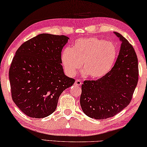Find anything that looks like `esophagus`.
<instances>
[{"mask_svg":"<svg viewBox=\"0 0 147 147\" xmlns=\"http://www.w3.org/2000/svg\"><path fill=\"white\" fill-rule=\"evenodd\" d=\"M81 84H82V82H81L80 80H79V79H77V80L76 81V82H75L76 85L79 86V85H81Z\"/></svg>","mask_w":147,"mask_h":147,"instance_id":"34e87169","label":"esophagus"}]
</instances>
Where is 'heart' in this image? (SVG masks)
I'll list each match as a JSON object with an SVG mask.
<instances>
[{"label": "heart", "instance_id": "1", "mask_svg": "<svg viewBox=\"0 0 147 147\" xmlns=\"http://www.w3.org/2000/svg\"><path fill=\"white\" fill-rule=\"evenodd\" d=\"M117 57V49L113 43L96 37L81 38L74 42L72 49H63L61 61L69 77L75 76L83 64V75L100 79L110 71Z\"/></svg>", "mask_w": 147, "mask_h": 147}]
</instances>
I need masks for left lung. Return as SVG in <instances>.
Instances as JSON below:
<instances>
[{
  "label": "left lung",
  "mask_w": 147,
  "mask_h": 147,
  "mask_svg": "<svg viewBox=\"0 0 147 147\" xmlns=\"http://www.w3.org/2000/svg\"><path fill=\"white\" fill-rule=\"evenodd\" d=\"M121 42L116 62L107 75L81 86L80 105L84 113L94 119L112 117L128 106L138 81V60L126 38L113 32Z\"/></svg>",
  "instance_id": "8db88e82"
}]
</instances>
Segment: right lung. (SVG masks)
Masks as SVG:
<instances>
[{"label": "right lung", "mask_w": 147, "mask_h": 147, "mask_svg": "<svg viewBox=\"0 0 147 147\" xmlns=\"http://www.w3.org/2000/svg\"><path fill=\"white\" fill-rule=\"evenodd\" d=\"M66 36L41 34L17 50L9 71L12 100L23 113L40 119L57 108L62 92L75 83L64 73L62 49Z\"/></svg>", "instance_id": "obj_1"}]
</instances>
